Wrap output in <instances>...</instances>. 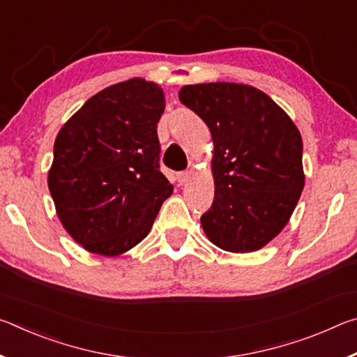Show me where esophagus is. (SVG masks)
<instances>
[{
    "instance_id": "obj_1",
    "label": "esophagus",
    "mask_w": 357,
    "mask_h": 357,
    "mask_svg": "<svg viewBox=\"0 0 357 357\" xmlns=\"http://www.w3.org/2000/svg\"><path fill=\"white\" fill-rule=\"evenodd\" d=\"M189 179H190V173L189 172H179L178 173V183L181 185L185 184V183H189Z\"/></svg>"
}]
</instances>
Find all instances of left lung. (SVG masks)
Masks as SVG:
<instances>
[{
    "label": "left lung",
    "mask_w": 357,
    "mask_h": 357,
    "mask_svg": "<svg viewBox=\"0 0 357 357\" xmlns=\"http://www.w3.org/2000/svg\"><path fill=\"white\" fill-rule=\"evenodd\" d=\"M179 100L213 135L215 192L202 215L204 233L228 252L261 249L287 225L304 189L298 128L249 84H187Z\"/></svg>",
    "instance_id": "1"
}]
</instances>
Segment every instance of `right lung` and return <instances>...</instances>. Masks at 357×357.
Returning <instances> with one entry per match:
<instances>
[{
	"instance_id": "right-lung-1",
	"label": "right lung",
	"mask_w": 357,
	"mask_h": 357,
	"mask_svg": "<svg viewBox=\"0 0 357 357\" xmlns=\"http://www.w3.org/2000/svg\"><path fill=\"white\" fill-rule=\"evenodd\" d=\"M164 110L159 84L130 78L94 94L59 130L48 189L66 231L86 250L114 257L135 247L172 195L159 164Z\"/></svg>"
}]
</instances>
